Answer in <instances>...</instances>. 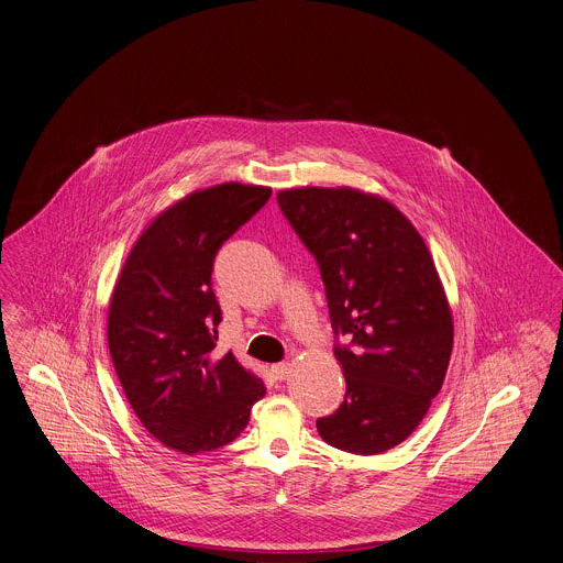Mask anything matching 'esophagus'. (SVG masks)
I'll use <instances>...</instances> for the list:
<instances>
[{"instance_id":"34e87169","label":"esophagus","mask_w":563,"mask_h":563,"mask_svg":"<svg viewBox=\"0 0 563 563\" xmlns=\"http://www.w3.org/2000/svg\"><path fill=\"white\" fill-rule=\"evenodd\" d=\"M272 375H274L276 379H287V377L291 375V365H289V363H278V365L272 367Z\"/></svg>"}]
</instances>
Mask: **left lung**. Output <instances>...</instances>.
<instances>
[{
	"mask_svg": "<svg viewBox=\"0 0 563 563\" xmlns=\"http://www.w3.org/2000/svg\"><path fill=\"white\" fill-rule=\"evenodd\" d=\"M280 211L325 287L345 399L317 432L375 455L423 421L449 367L453 319L430 251L388 200L352 188L283 189Z\"/></svg>",
	"mask_w": 563,
	"mask_h": 563,
	"instance_id": "left-lung-1",
	"label": "left lung"
}]
</instances>
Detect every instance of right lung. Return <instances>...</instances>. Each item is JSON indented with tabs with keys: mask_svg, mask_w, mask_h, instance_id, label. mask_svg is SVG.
Wrapping results in <instances>:
<instances>
[{
	"mask_svg": "<svg viewBox=\"0 0 563 563\" xmlns=\"http://www.w3.org/2000/svg\"><path fill=\"white\" fill-rule=\"evenodd\" d=\"M272 189L222 184L162 211L126 256L108 312V345L126 399L162 444L213 451L240 437L265 395L233 352H216L222 311L211 289L222 244Z\"/></svg>",
	"mask_w": 563,
	"mask_h": 563,
	"instance_id": "right-lung-1",
	"label": "right lung"
}]
</instances>
